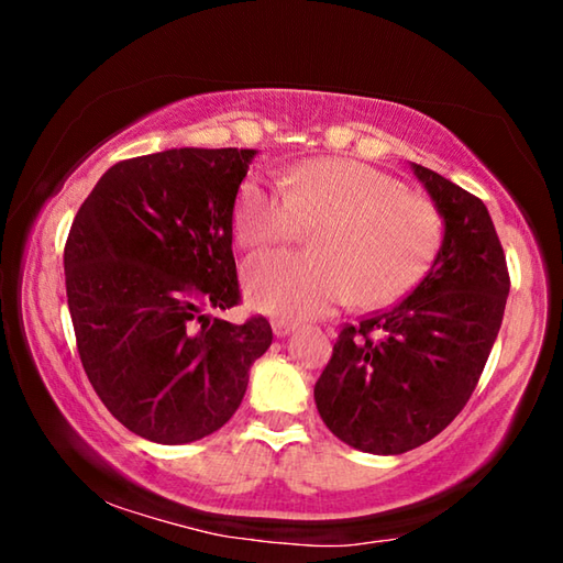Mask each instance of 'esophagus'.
Wrapping results in <instances>:
<instances>
[{"mask_svg": "<svg viewBox=\"0 0 563 563\" xmlns=\"http://www.w3.org/2000/svg\"><path fill=\"white\" fill-rule=\"evenodd\" d=\"M295 328H298V325H295V322H290V320H285V318H275L273 320V332L278 338H288Z\"/></svg>", "mask_w": 563, "mask_h": 563, "instance_id": "esophagus-1", "label": "esophagus"}]
</instances>
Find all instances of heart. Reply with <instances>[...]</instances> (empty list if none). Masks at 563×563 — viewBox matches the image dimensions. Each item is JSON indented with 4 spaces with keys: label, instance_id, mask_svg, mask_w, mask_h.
<instances>
[{
    "label": "heart",
    "instance_id": "heart-1",
    "mask_svg": "<svg viewBox=\"0 0 563 563\" xmlns=\"http://www.w3.org/2000/svg\"><path fill=\"white\" fill-rule=\"evenodd\" d=\"M302 225H318L312 253H261L245 263L243 290L255 310L318 318L350 298L365 308L389 305L424 278L442 243L434 206L360 161H308L283 180L253 174L238 188L241 245L288 243Z\"/></svg>",
    "mask_w": 563,
    "mask_h": 563
}]
</instances>
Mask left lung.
I'll return each mask as SVG.
<instances>
[{"label":"left lung","mask_w":563,"mask_h":563,"mask_svg":"<svg viewBox=\"0 0 563 563\" xmlns=\"http://www.w3.org/2000/svg\"><path fill=\"white\" fill-rule=\"evenodd\" d=\"M444 233L430 273L395 308L347 325L316 383L328 430L367 454L430 442L462 412L499 335L509 273L479 198L409 164Z\"/></svg>","instance_id":"1"}]
</instances>
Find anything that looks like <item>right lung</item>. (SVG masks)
<instances>
[{
  "instance_id": "1",
  "label": "right lung",
  "mask_w": 563,
  "mask_h": 563,
  "mask_svg": "<svg viewBox=\"0 0 563 563\" xmlns=\"http://www.w3.org/2000/svg\"><path fill=\"white\" fill-rule=\"evenodd\" d=\"M255 148H168L121 161L64 247L81 365L109 412L156 444L213 434L241 407L271 322L211 310L241 300L233 208Z\"/></svg>"
}]
</instances>
